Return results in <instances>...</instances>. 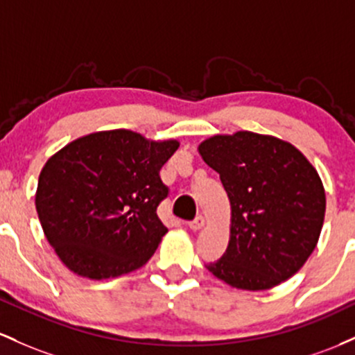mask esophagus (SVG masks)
Masks as SVG:
<instances>
[{"label":"esophagus","instance_id":"obj_1","mask_svg":"<svg viewBox=\"0 0 355 355\" xmlns=\"http://www.w3.org/2000/svg\"><path fill=\"white\" fill-rule=\"evenodd\" d=\"M188 226H189V228L193 230V231L201 230L202 226H205V218H202V216H196L193 221L188 223Z\"/></svg>","mask_w":355,"mask_h":355}]
</instances>
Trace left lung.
Masks as SVG:
<instances>
[{"label":"left lung","mask_w":355,"mask_h":355,"mask_svg":"<svg viewBox=\"0 0 355 355\" xmlns=\"http://www.w3.org/2000/svg\"><path fill=\"white\" fill-rule=\"evenodd\" d=\"M199 154L223 182L231 236L214 277L243 290H266L304 266L325 216V191L313 166L288 142L248 132L214 135Z\"/></svg>","instance_id":"obj_1"}]
</instances>
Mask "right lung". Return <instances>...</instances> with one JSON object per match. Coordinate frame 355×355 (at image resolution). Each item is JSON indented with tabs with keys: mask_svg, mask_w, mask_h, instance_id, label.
Here are the masks:
<instances>
[{
	"mask_svg": "<svg viewBox=\"0 0 355 355\" xmlns=\"http://www.w3.org/2000/svg\"><path fill=\"white\" fill-rule=\"evenodd\" d=\"M178 147L117 129L77 139L46 161L35 205L67 268L102 280L147 263L167 233L157 208L169 188L159 171Z\"/></svg>",
	"mask_w": 355,
	"mask_h": 355,
	"instance_id": "add662e5",
	"label": "right lung"
}]
</instances>
